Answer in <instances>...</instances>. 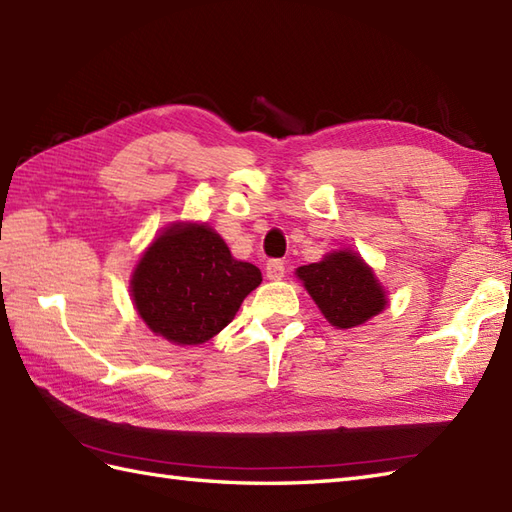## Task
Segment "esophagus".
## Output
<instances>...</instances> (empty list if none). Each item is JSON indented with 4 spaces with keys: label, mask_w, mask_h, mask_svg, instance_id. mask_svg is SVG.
<instances>
[{
    "label": "esophagus",
    "mask_w": 512,
    "mask_h": 512,
    "mask_svg": "<svg viewBox=\"0 0 512 512\" xmlns=\"http://www.w3.org/2000/svg\"><path fill=\"white\" fill-rule=\"evenodd\" d=\"M284 263L280 258H273V260H269L267 263V269H265V273H267V278L269 280H282L284 278Z\"/></svg>",
    "instance_id": "1"
}]
</instances>
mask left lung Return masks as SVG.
<instances>
[{
	"label": "left lung",
	"mask_w": 512,
	"mask_h": 512,
	"mask_svg": "<svg viewBox=\"0 0 512 512\" xmlns=\"http://www.w3.org/2000/svg\"><path fill=\"white\" fill-rule=\"evenodd\" d=\"M297 276L336 328L360 326L386 306L373 271L352 252H334L319 263L299 267Z\"/></svg>",
	"instance_id": "obj_1"
}]
</instances>
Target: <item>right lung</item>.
Here are the masks:
<instances>
[{
	"mask_svg": "<svg viewBox=\"0 0 512 512\" xmlns=\"http://www.w3.org/2000/svg\"><path fill=\"white\" fill-rule=\"evenodd\" d=\"M260 282V269L232 258L217 232L178 223L136 265L132 297L149 330L176 345H199L228 326Z\"/></svg>",
	"mask_w": 512,
	"mask_h": 512,
	"instance_id": "add662e5",
	"label": "right lung"
}]
</instances>
